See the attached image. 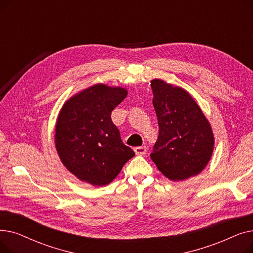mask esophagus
Masks as SVG:
<instances>
[{
    "mask_svg": "<svg viewBox=\"0 0 253 253\" xmlns=\"http://www.w3.org/2000/svg\"><path fill=\"white\" fill-rule=\"evenodd\" d=\"M134 152H135L136 155L143 156V155L147 154L148 148L147 147H136V148H134Z\"/></svg>",
    "mask_w": 253,
    "mask_h": 253,
    "instance_id": "obj_1",
    "label": "esophagus"
}]
</instances>
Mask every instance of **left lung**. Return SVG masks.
Segmentation results:
<instances>
[{"instance_id":"8db88e82","label":"left lung","mask_w":253,"mask_h":253,"mask_svg":"<svg viewBox=\"0 0 253 253\" xmlns=\"http://www.w3.org/2000/svg\"><path fill=\"white\" fill-rule=\"evenodd\" d=\"M159 136L151 158L170 180L195 176L208 164L214 136L208 120L190 93L160 79L151 81Z\"/></svg>"}]
</instances>
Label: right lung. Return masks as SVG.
<instances>
[{"instance_id": "1", "label": "right lung", "mask_w": 253, "mask_h": 253, "mask_svg": "<svg viewBox=\"0 0 253 253\" xmlns=\"http://www.w3.org/2000/svg\"><path fill=\"white\" fill-rule=\"evenodd\" d=\"M127 96L122 87L93 85L61 108L55 127V147L62 164L80 180L106 185L135 153L125 145L111 114Z\"/></svg>"}]
</instances>
